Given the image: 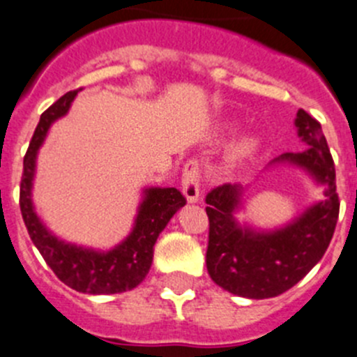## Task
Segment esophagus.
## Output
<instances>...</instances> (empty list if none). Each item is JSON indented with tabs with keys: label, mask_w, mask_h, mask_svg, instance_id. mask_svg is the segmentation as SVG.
Instances as JSON below:
<instances>
[{
	"label": "esophagus",
	"mask_w": 357,
	"mask_h": 357,
	"mask_svg": "<svg viewBox=\"0 0 357 357\" xmlns=\"http://www.w3.org/2000/svg\"><path fill=\"white\" fill-rule=\"evenodd\" d=\"M183 193L190 204L199 202L200 199V164L197 160H188L183 167Z\"/></svg>",
	"instance_id": "34e87169"
}]
</instances>
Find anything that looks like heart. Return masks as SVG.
Instances as JSON below:
<instances>
[{
    "mask_svg": "<svg viewBox=\"0 0 357 357\" xmlns=\"http://www.w3.org/2000/svg\"><path fill=\"white\" fill-rule=\"evenodd\" d=\"M256 150H258V141L255 137H245V139H241L238 143L234 144V148L230 151V158L234 162L245 160L251 155H255Z\"/></svg>",
    "mask_w": 357,
    "mask_h": 357,
    "instance_id": "b5f03b06",
    "label": "heart"
}]
</instances>
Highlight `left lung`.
Here are the masks:
<instances>
[{"mask_svg":"<svg viewBox=\"0 0 357 357\" xmlns=\"http://www.w3.org/2000/svg\"><path fill=\"white\" fill-rule=\"evenodd\" d=\"M295 126L303 143L300 153H282L274 162L305 169L324 185V200L314 204L288 227L275 231H252L235 221L241 188L221 185L206 195L209 242L206 265L211 279L227 291L245 298H272L302 281L330 245L337 227L340 200L335 185V164L321 123L298 109Z\"/></svg>","mask_w":357,"mask_h":357,"instance_id":"left-lung-1","label":"left lung"}]
</instances>
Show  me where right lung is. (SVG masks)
<instances>
[{
    "label": "right lung",
    "instance_id": "add662e5",
    "mask_svg": "<svg viewBox=\"0 0 357 357\" xmlns=\"http://www.w3.org/2000/svg\"><path fill=\"white\" fill-rule=\"evenodd\" d=\"M78 91L59 98L47 112L41 113L40 123L33 134L29 148L24 155V171L20 179V213L27 234L54 274L69 288L89 295H113L134 289L143 282L153 261V245L176 211L186 204L185 195L178 188L146 190L137 213L134 230L126 241L108 252L83 249L59 241L50 234L31 202L34 164L38 148L43 143L47 130L54 120L64 116Z\"/></svg>",
    "mask_w": 357,
    "mask_h": 357
}]
</instances>
